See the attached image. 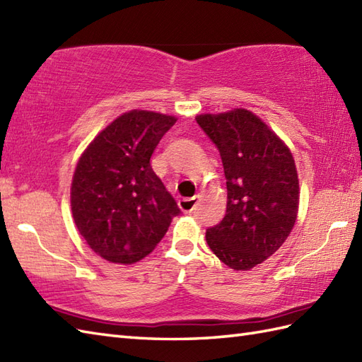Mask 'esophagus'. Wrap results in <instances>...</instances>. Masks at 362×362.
<instances>
[{"label":"esophagus","instance_id":"34e87169","mask_svg":"<svg viewBox=\"0 0 362 362\" xmlns=\"http://www.w3.org/2000/svg\"><path fill=\"white\" fill-rule=\"evenodd\" d=\"M198 202H199V195L190 197V198H181L178 202V206L182 212H192L198 204Z\"/></svg>","mask_w":362,"mask_h":362}]
</instances>
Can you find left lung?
<instances>
[{
  "label": "left lung",
  "instance_id": "left-lung-1",
  "mask_svg": "<svg viewBox=\"0 0 362 362\" xmlns=\"http://www.w3.org/2000/svg\"><path fill=\"white\" fill-rule=\"evenodd\" d=\"M197 122L220 151L228 187L226 215L206 230V242L229 268L247 271L274 254L294 226L300 194L294 158L247 110L199 115Z\"/></svg>",
  "mask_w": 362,
  "mask_h": 362
}]
</instances>
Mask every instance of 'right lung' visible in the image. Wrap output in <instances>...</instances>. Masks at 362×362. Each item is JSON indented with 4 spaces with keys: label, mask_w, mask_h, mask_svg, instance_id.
Listing matches in <instances>:
<instances>
[{
    "label": "right lung",
    "mask_w": 362,
    "mask_h": 362,
    "mask_svg": "<svg viewBox=\"0 0 362 362\" xmlns=\"http://www.w3.org/2000/svg\"><path fill=\"white\" fill-rule=\"evenodd\" d=\"M175 122L173 116L132 110L103 128L78 159L72 216L85 242L108 262L144 259L181 212L150 165Z\"/></svg>",
    "instance_id": "obj_1"
}]
</instances>
